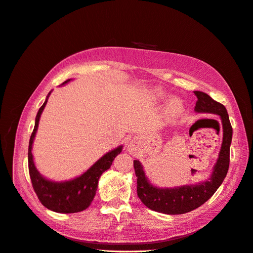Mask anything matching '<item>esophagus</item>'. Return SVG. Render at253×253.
<instances>
[{"mask_svg":"<svg viewBox=\"0 0 253 253\" xmlns=\"http://www.w3.org/2000/svg\"><path fill=\"white\" fill-rule=\"evenodd\" d=\"M133 145H134V141H133V140H131V141H130V143H129V145H128V150H129V152H132Z\"/></svg>","mask_w":253,"mask_h":253,"instance_id":"esophagus-1","label":"esophagus"}]
</instances>
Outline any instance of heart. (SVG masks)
<instances>
[{
    "label": "heart",
    "instance_id": "heart-1",
    "mask_svg": "<svg viewBox=\"0 0 253 253\" xmlns=\"http://www.w3.org/2000/svg\"><path fill=\"white\" fill-rule=\"evenodd\" d=\"M152 96L156 99H164L167 97V93L161 87H156L152 90ZM182 109H183L182 102H180L178 99H172L170 101V105H169L170 113L177 114L182 111Z\"/></svg>",
    "mask_w": 253,
    "mask_h": 253
}]
</instances>
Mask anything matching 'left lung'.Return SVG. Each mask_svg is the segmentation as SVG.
I'll return each mask as SVG.
<instances>
[{
    "label": "left lung",
    "mask_w": 253,
    "mask_h": 253,
    "mask_svg": "<svg viewBox=\"0 0 253 253\" xmlns=\"http://www.w3.org/2000/svg\"><path fill=\"white\" fill-rule=\"evenodd\" d=\"M193 93L198 98L194 111L197 113L216 114L221 121L222 143L210 177L197 184L177 186L173 188H160L148 180L140 161L133 160L137 176V192L141 202L150 210L168 215L189 212L204 204L222 184L229 170L233 130L228 111L223 105L213 100L206 93L200 90H194Z\"/></svg>",
    "instance_id": "left-lung-1"
}]
</instances>
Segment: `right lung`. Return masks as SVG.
<instances>
[{
	"mask_svg": "<svg viewBox=\"0 0 253 253\" xmlns=\"http://www.w3.org/2000/svg\"><path fill=\"white\" fill-rule=\"evenodd\" d=\"M71 79H68L63 82L61 85H65ZM51 92L52 90H50L43 105L38 110L35 119L34 130L32 132L30 138L28 157L29 172L32 185H33V188L42 204L44 207H47L48 210L62 213L82 211L86 210L90 203H92L97 191V187H98L99 177L103 172L110 169L114 158L122 153L123 145H120L114 148V150L103 155L92 167L88 168L85 172L73 179L64 180V182H55V180H51L42 176L34 164L32 148H33L34 139L38 129V124H40L41 115L44 107L47 105Z\"/></svg>",
	"mask_w": 253,
	"mask_h": 253,
	"instance_id": "1",
	"label": "right lung"
}]
</instances>
